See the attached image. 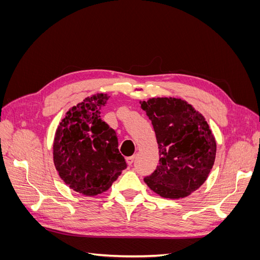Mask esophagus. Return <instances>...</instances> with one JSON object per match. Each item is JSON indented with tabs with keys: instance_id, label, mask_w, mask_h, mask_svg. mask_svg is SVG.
<instances>
[{
	"instance_id": "34e87169",
	"label": "esophagus",
	"mask_w": 260,
	"mask_h": 260,
	"mask_svg": "<svg viewBox=\"0 0 260 260\" xmlns=\"http://www.w3.org/2000/svg\"><path fill=\"white\" fill-rule=\"evenodd\" d=\"M135 159H136V155H132V156L128 157V158H127V162L131 166V165L133 164V161H135Z\"/></svg>"
}]
</instances>
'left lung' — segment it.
<instances>
[{"label": "left lung", "instance_id": "8db88e82", "mask_svg": "<svg viewBox=\"0 0 260 260\" xmlns=\"http://www.w3.org/2000/svg\"><path fill=\"white\" fill-rule=\"evenodd\" d=\"M152 121L159 164L144 182L165 199H182L208 178L216 158V140L204 116L187 102L153 98L140 102Z\"/></svg>", "mask_w": 260, "mask_h": 260}]
</instances>
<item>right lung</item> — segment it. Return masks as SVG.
Wrapping results in <instances>:
<instances>
[{"label":"right lung","mask_w":260,"mask_h":260,"mask_svg":"<svg viewBox=\"0 0 260 260\" xmlns=\"http://www.w3.org/2000/svg\"><path fill=\"white\" fill-rule=\"evenodd\" d=\"M108 95L98 93L72 107L55 132L54 165L72 190L95 196L107 191L127 168L116 132L102 120Z\"/></svg>","instance_id":"1"}]
</instances>
